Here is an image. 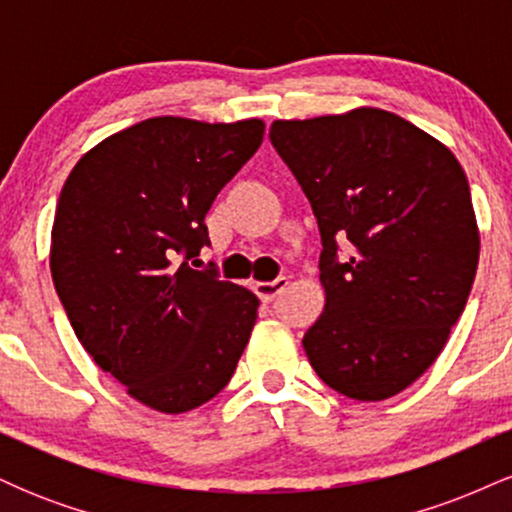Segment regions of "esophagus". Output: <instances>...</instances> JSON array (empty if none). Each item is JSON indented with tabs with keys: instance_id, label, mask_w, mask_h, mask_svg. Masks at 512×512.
Returning a JSON list of instances; mask_svg holds the SVG:
<instances>
[{
	"instance_id": "1",
	"label": "esophagus",
	"mask_w": 512,
	"mask_h": 512,
	"mask_svg": "<svg viewBox=\"0 0 512 512\" xmlns=\"http://www.w3.org/2000/svg\"><path fill=\"white\" fill-rule=\"evenodd\" d=\"M286 286H289V279H286V276H276L272 281H260V284H255V291L262 301H274Z\"/></svg>"
}]
</instances>
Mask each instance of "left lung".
Masks as SVG:
<instances>
[{
	"label": "left lung",
	"mask_w": 512,
	"mask_h": 512,
	"mask_svg": "<svg viewBox=\"0 0 512 512\" xmlns=\"http://www.w3.org/2000/svg\"><path fill=\"white\" fill-rule=\"evenodd\" d=\"M269 139L322 238L327 303L303 337L310 366L358 402L397 395L431 368L472 291L479 231L467 175L387 110L276 120Z\"/></svg>",
	"instance_id": "8db88e82"
}]
</instances>
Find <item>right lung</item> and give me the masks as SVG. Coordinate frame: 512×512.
<instances>
[{"mask_svg":"<svg viewBox=\"0 0 512 512\" xmlns=\"http://www.w3.org/2000/svg\"><path fill=\"white\" fill-rule=\"evenodd\" d=\"M262 137V120L151 117L88 151L60 192L50 269L64 313L93 361L163 414L219 395L255 327V293L192 264L211 245L204 216Z\"/></svg>","mask_w":512,"mask_h":512,"instance_id":"right-lung-1","label":"right lung"}]
</instances>
